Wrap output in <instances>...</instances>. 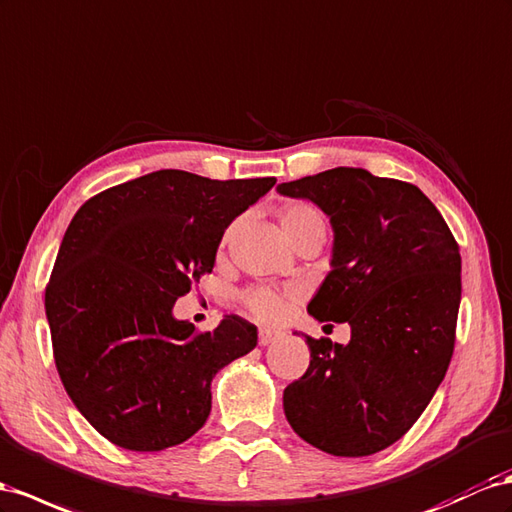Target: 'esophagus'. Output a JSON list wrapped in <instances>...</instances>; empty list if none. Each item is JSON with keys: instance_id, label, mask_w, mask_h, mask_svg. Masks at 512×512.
I'll return each mask as SVG.
<instances>
[{"instance_id": "esophagus-1", "label": "esophagus", "mask_w": 512, "mask_h": 512, "mask_svg": "<svg viewBox=\"0 0 512 512\" xmlns=\"http://www.w3.org/2000/svg\"><path fill=\"white\" fill-rule=\"evenodd\" d=\"M280 338H282V331H278V329L262 327V329L258 331V342H260V347H267V344H271V342H275V340H280Z\"/></svg>"}]
</instances>
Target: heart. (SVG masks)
Listing matches in <instances>:
<instances>
[{
  "instance_id": "b5f03b06",
  "label": "heart",
  "mask_w": 512,
  "mask_h": 512,
  "mask_svg": "<svg viewBox=\"0 0 512 512\" xmlns=\"http://www.w3.org/2000/svg\"><path fill=\"white\" fill-rule=\"evenodd\" d=\"M280 226L286 234V239L290 241L297 232L306 230L310 226H323L325 228V222H323L321 211L316 209V206H312L308 202H293V204H288L282 209ZM234 230H237V224H232V226L226 228L224 237H222V250L232 241ZM243 306L250 310L260 321H275L284 314L286 301H284L282 295L273 293V290H269V288H252V290H247V293H243Z\"/></svg>"
}]
</instances>
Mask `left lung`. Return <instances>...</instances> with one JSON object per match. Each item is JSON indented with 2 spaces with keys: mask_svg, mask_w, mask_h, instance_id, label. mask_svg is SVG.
I'll return each instance as SVG.
<instances>
[{
  "mask_svg": "<svg viewBox=\"0 0 512 512\" xmlns=\"http://www.w3.org/2000/svg\"><path fill=\"white\" fill-rule=\"evenodd\" d=\"M334 228L331 271L308 303L351 325L349 344L306 336L310 366L284 390L293 431L334 457H368L413 426L444 381L461 303V254L411 183L334 168L278 185Z\"/></svg>",
  "mask_w": 512,
  "mask_h": 512,
  "instance_id": "obj_1",
  "label": "left lung"
}]
</instances>
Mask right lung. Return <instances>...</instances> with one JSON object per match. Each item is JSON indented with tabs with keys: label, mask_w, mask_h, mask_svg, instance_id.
<instances>
[{
	"label": "right lung",
	"mask_w": 512,
	"mask_h": 512,
	"mask_svg": "<svg viewBox=\"0 0 512 512\" xmlns=\"http://www.w3.org/2000/svg\"><path fill=\"white\" fill-rule=\"evenodd\" d=\"M273 185L159 170L96 193L68 224L45 290L53 357L66 394L112 444H183L209 418L213 377L256 347V325L237 314L198 334L172 308Z\"/></svg>",
	"instance_id": "obj_1"
}]
</instances>
